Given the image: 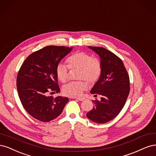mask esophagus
Masks as SVG:
<instances>
[{"mask_svg": "<svg viewBox=\"0 0 156 156\" xmlns=\"http://www.w3.org/2000/svg\"><path fill=\"white\" fill-rule=\"evenodd\" d=\"M76 99H77L78 100H80V101H82V100H84V98H76Z\"/></svg>", "mask_w": 156, "mask_h": 156, "instance_id": "1", "label": "esophagus"}]
</instances>
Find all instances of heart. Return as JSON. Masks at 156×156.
I'll list each match as a JSON object with an SVG mask.
<instances>
[{
	"mask_svg": "<svg viewBox=\"0 0 156 156\" xmlns=\"http://www.w3.org/2000/svg\"><path fill=\"white\" fill-rule=\"evenodd\" d=\"M68 67L73 69H78L77 79L85 80L94 83L99 78L101 74V62L97 58L92 57L85 52H78L69 56L67 59ZM57 78L60 82L65 83L69 80V69L66 65L59 63L56 69ZM87 88V83L85 81L73 82L65 85L63 93L65 96L78 97L81 96L83 91Z\"/></svg>",
	"mask_w": 156,
	"mask_h": 156,
	"instance_id": "heart-1",
	"label": "heart"
}]
</instances>
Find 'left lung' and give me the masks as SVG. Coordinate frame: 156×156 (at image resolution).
<instances>
[{
	"mask_svg": "<svg viewBox=\"0 0 156 156\" xmlns=\"http://www.w3.org/2000/svg\"><path fill=\"white\" fill-rule=\"evenodd\" d=\"M100 58L101 74L91 90L100 95V100H93L94 108L87 113L93 122L102 124L116 117L123 108L129 92V78L123 62L117 56L103 47H88Z\"/></svg>",
	"mask_w": 156,
	"mask_h": 156,
	"instance_id": "8db88e82",
	"label": "left lung"
}]
</instances>
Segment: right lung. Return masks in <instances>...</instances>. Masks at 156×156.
<instances>
[{"label":"right lung","mask_w":156,"mask_h":156,"mask_svg":"<svg viewBox=\"0 0 156 156\" xmlns=\"http://www.w3.org/2000/svg\"><path fill=\"white\" fill-rule=\"evenodd\" d=\"M73 47L47 46L31 54L22 64L17 77V89L25 110L34 118L49 122L62 113L67 97L48 96L59 93L57 65Z\"/></svg>","instance_id":"1"}]
</instances>
